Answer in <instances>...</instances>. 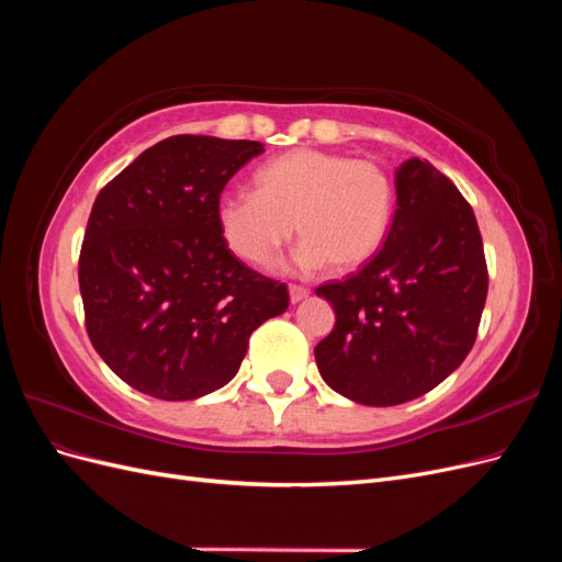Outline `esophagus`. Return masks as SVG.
<instances>
[{"mask_svg": "<svg viewBox=\"0 0 562 562\" xmlns=\"http://www.w3.org/2000/svg\"><path fill=\"white\" fill-rule=\"evenodd\" d=\"M288 293H291V302L293 304L310 297V291H307V288H302V285H291V288H288Z\"/></svg>", "mask_w": 562, "mask_h": 562, "instance_id": "34e87169", "label": "esophagus"}]
</instances>
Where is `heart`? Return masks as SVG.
<instances>
[{
    "mask_svg": "<svg viewBox=\"0 0 562 562\" xmlns=\"http://www.w3.org/2000/svg\"><path fill=\"white\" fill-rule=\"evenodd\" d=\"M252 184L255 194L227 192L215 206L223 241L252 267L277 262L295 223L302 269L351 274L375 258L394 223V178L372 159L297 147L260 166Z\"/></svg>",
    "mask_w": 562,
    "mask_h": 562,
    "instance_id": "1",
    "label": "heart"
}]
</instances>
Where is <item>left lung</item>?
I'll list each match as a JSON object with an SVG mask.
<instances>
[{
	"instance_id": "8db88e82",
	"label": "left lung",
	"mask_w": 562,
	"mask_h": 562,
	"mask_svg": "<svg viewBox=\"0 0 562 562\" xmlns=\"http://www.w3.org/2000/svg\"><path fill=\"white\" fill-rule=\"evenodd\" d=\"M335 328L314 349L321 378L363 405L419 398L462 366L487 297L483 239L469 201L427 159L396 171V213L382 250L316 288Z\"/></svg>"
}]
</instances>
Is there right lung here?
Listing matches in <instances>:
<instances>
[{
  "mask_svg": "<svg viewBox=\"0 0 562 562\" xmlns=\"http://www.w3.org/2000/svg\"><path fill=\"white\" fill-rule=\"evenodd\" d=\"M260 151L255 140L173 135L95 196L79 252L87 333L114 375L147 396L194 401L225 386L252 330L291 302L215 223L225 184Z\"/></svg>",
  "mask_w": 562,
  "mask_h": 562,
  "instance_id": "obj_1",
  "label": "right lung"
}]
</instances>
